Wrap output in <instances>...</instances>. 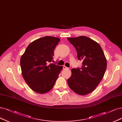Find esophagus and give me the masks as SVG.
Returning <instances> with one entry per match:
<instances>
[{"mask_svg": "<svg viewBox=\"0 0 122 122\" xmlns=\"http://www.w3.org/2000/svg\"><path fill=\"white\" fill-rule=\"evenodd\" d=\"M67 68H67V67L66 66H65V65L63 66V69H67Z\"/></svg>", "mask_w": 122, "mask_h": 122, "instance_id": "1", "label": "esophagus"}]
</instances>
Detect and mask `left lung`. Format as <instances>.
I'll list each match as a JSON object with an SVG mask.
<instances>
[{"label":"left lung","mask_w":122,"mask_h":122,"mask_svg":"<svg viewBox=\"0 0 122 122\" xmlns=\"http://www.w3.org/2000/svg\"><path fill=\"white\" fill-rule=\"evenodd\" d=\"M75 47L79 60L82 61L81 68L71 70L67 79L69 87L75 93L84 96L93 92L102 79L107 68V60L97 42L85 36L67 38Z\"/></svg>","instance_id":"1"}]
</instances>
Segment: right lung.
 I'll use <instances>...</instances> for the list:
<instances>
[{"label":"right lung","mask_w":122,"mask_h":122,"mask_svg":"<svg viewBox=\"0 0 122 122\" xmlns=\"http://www.w3.org/2000/svg\"><path fill=\"white\" fill-rule=\"evenodd\" d=\"M60 41L50 36L38 39L29 45L21 57L22 76L29 87L38 93L51 90L63 69L62 66L51 63Z\"/></svg>","instance_id":"1"}]
</instances>
